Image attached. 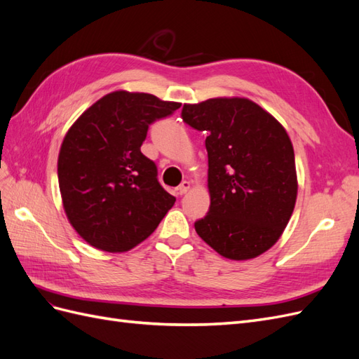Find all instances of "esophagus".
Here are the masks:
<instances>
[{"label": "esophagus", "mask_w": 359, "mask_h": 359, "mask_svg": "<svg viewBox=\"0 0 359 359\" xmlns=\"http://www.w3.org/2000/svg\"><path fill=\"white\" fill-rule=\"evenodd\" d=\"M189 189H190V182L189 181H182L180 186H178L177 191H178L180 196H182V194H186L189 191Z\"/></svg>", "instance_id": "34e87169"}]
</instances>
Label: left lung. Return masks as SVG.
<instances>
[{
	"label": "left lung",
	"instance_id": "obj_1",
	"mask_svg": "<svg viewBox=\"0 0 359 359\" xmlns=\"http://www.w3.org/2000/svg\"><path fill=\"white\" fill-rule=\"evenodd\" d=\"M181 116L208 135L211 203L194 229L224 257L262 255L295 208V154L286 130L259 104L238 97L184 104Z\"/></svg>",
	"mask_w": 359,
	"mask_h": 359
}]
</instances>
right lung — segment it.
<instances>
[{
	"label": "right lung",
	"instance_id": "obj_1",
	"mask_svg": "<svg viewBox=\"0 0 359 359\" xmlns=\"http://www.w3.org/2000/svg\"><path fill=\"white\" fill-rule=\"evenodd\" d=\"M180 106L153 94L115 91L88 107L64 137L62 205L74 231L93 247L127 252L147 240L175 203L140 147L149 126Z\"/></svg>",
	"mask_w": 359,
	"mask_h": 359
}]
</instances>
